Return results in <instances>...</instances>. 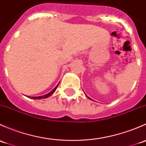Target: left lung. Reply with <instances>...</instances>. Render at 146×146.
Listing matches in <instances>:
<instances>
[{"label": "left lung", "instance_id": "1", "mask_svg": "<svg viewBox=\"0 0 146 146\" xmlns=\"http://www.w3.org/2000/svg\"><path fill=\"white\" fill-rule=\"evenodd\" d=\"M87 98H88V99H90V100H92V99H91V98H90L89 97H88V96H87Z\"/></svg>", "mask_w": 146, "mask_h": 146}]
</instances>
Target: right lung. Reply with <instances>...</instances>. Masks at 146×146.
I'll return each mask as SVG.
<instances>
[{
    "mask_svg": "<svg viewBox=\"0 0 146 146\" xmlns=\"http://www.w3.org/2000/svg\"><path fill=\"white\" fill-rule=\"evenodd\" d=\"M58 84H59V83L58 84V85L56 86L55 87V88H53V89L52 90V91H50V92H49L48 94H46V95H43V96H34V97H31V96H27L28 98H32V99H38V100H40V99H43V98H48L49 96H50L51 95H52V94H54V92L55 91V90H56V88H58Z\"/></svg>",
    "mask_w": 146,
    "mask_h": 146,
    "instance_id": "add662e5",
    "label": "right lung"
}]
</instances>
